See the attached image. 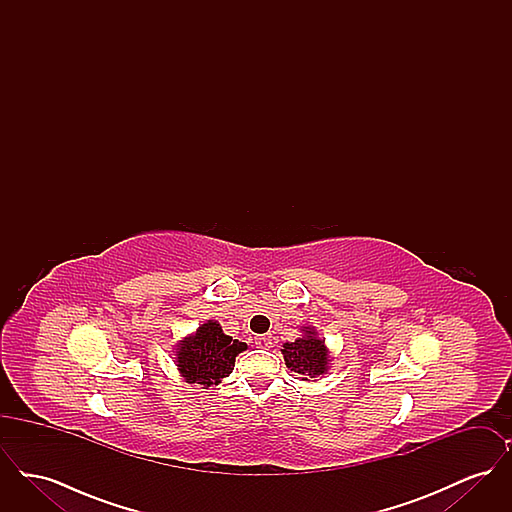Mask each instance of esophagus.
Masks as SVG:
<instances>
[{"label":"esophagus","instance_id":"esophagus-1","mask_svg":"<svg viewBox=\"0 0 512 512\" xmlns=\"http://www.w3.org/2000/svg\"><path fill=\"white\" fill-rule=\"evenodd\" d=\"M255 345L259 349H268V347H272V340H270V336H257L255 338Z\"/></svg>","mask_w":512,"mask_h":512}]
</instances>
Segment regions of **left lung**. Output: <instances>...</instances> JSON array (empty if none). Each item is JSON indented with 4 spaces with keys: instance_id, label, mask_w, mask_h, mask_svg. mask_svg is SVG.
Here are the masks:
<instances>
[{
    "instance_id": "8db88e82",
    "label": "left lung",
    "mask_w": 512,
    "mask_h": 512,
    "mask_svg": "<svg viewBox=\"0 0 512 512\" xmlns=\"http://www.w3.org/2000/svg\"><path fill=\"white\" fill-rule=\"evenodd\" d=\"M303 336L295 341H286L282 355L286 366L297 372L301 380L318 378L328 372L330 365V351L324 345V340L318 338L317 330L311 326L301 328Z\"/></svg>"
}]
</instances>
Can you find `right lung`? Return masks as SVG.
Segmentation results:
<instances>
[{"label": "right lung", "instance_id": "right-lung-1", "mask_svg": "<svg viewBox=\"0 0 512 512\" xmlns=\"http://www.w3.org/2000/svg\"><path fill=\"white\" fill-rule=\"evenodd\" d=\"M245 349L244 341L232 340L222 332L219 322L207 320L176 345V366L188 384H199L207 390L234 370L238 353Z\"/></svg>", "mask_w": 512, "mask_h": 512}]
</instances>
